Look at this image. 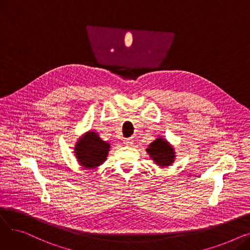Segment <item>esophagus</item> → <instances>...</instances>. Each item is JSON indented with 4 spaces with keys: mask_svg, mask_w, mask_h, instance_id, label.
I'll list each match as a JSON object with an SVG mask.
<instances>
[{
    "mask_svg": "<svg viewBox=\"0 0 250 250\" xmlns=\"http://www.w3.org/2000/svg\"><path fill=\"white\" fill-rule=\"evenodd\" d=\"M124 144H125V146H132L133 145V141H132V139H125L124 141Z\"/></svg>",
    "mask_w": 250,
    "mask_h": 250,
    "instance_id": "obj_1",
    "label": "esophagus"
}]
</instances>
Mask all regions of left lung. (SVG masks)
<instances>
[{"mask_svg": "<svg viewBox=\"0 0 250 250\" xmlns=\"http://www.w3.org/2000/svg\"><path fill=\"white\" fill-rule=\"evenodd\" d=\"M146 152L150 159L160 168L171 166L176 158L173 146L162 137L156 138L148 146Z\"/></svg>", "mask_w": 250, "mask_h": 250, "instance_id": "left-lung-1", "label": "left lung"}]
</instances>
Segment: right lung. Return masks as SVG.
Here are the masks:
<instances>
[{"instance_id": "1", "label": "right lung", "mask_w": 250, "mask_h": 250, "mask_svg": "<svg viewBox=\"0 0 250 250\" xmlns=\"http://www.w3.org/2000/svg\"><path fill=\"white\" fill-rule=\"evenodd\" d=\"M110 144L103 141L94 130H88L75 144L74 155L84 169H94L107 159Z\"/></svg>"}]
</instances>
